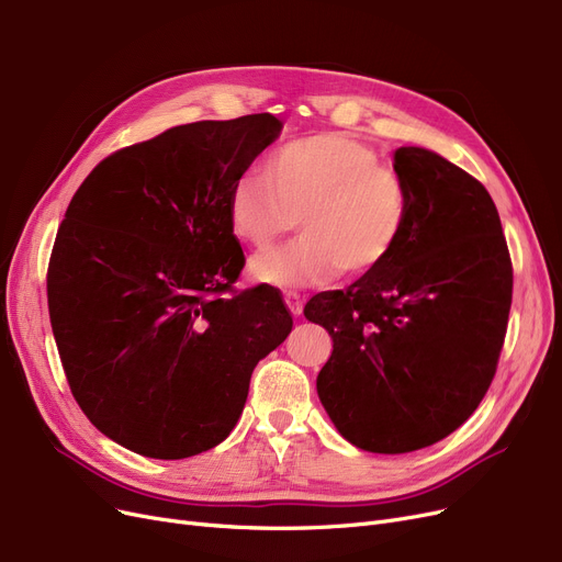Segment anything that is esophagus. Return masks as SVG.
Instances as JSON below:
<instances>
[{
	"label": "esophagus",
	"instance_id": "1",
	"mask_svg": "<svg viewBox=\"0 0 562 562\" xmlns=\"http://www.w3.org/2000/svg\"><path fill=\"white\" fill-rule=\"evenodd\" d=\"M284 303H286L289 312L294 314V316L303 314V299L299 294H294V291H289V294H284Z\"/></svg>",
	"mask_w": 562,
	"mask_h": 562
}]
</instances>
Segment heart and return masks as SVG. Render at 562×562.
<instances>
[{"instance_id":"heart-1","label":"heart","mask_w":562,"mask_h":562,"mask_svg":"<svg viewBox=\"0 0 562 562\" xmlns=\"http://www.w3.org/2000/svg\"><path fill=\"white\" fill-rule=\"evenodd\" d=\"M232 234L266 248L296 227L303 236L257 255L248 276L276 289H307L341 271L368 276L383 266L408 225V188L374 146L345 133L289 139L266 172L240 175L227 198Z\"/></svg>"}]
</instances>
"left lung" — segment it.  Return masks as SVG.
Listing matches in <instances>:
<instances>
[{"instance_id":"1","label":"left lung","mask_w":562,"mask_h":562,"mask_svg":"<svg viewBox=\"0 0 562 562\" xmlns=\"http://www.w3.org/2000/svg\"><path fill=\"white\" fill-rule=\"evenodd\" d=\"M408 225L383 266L324 291L305 319L333 337L316 393L360 450L413 452L467 423L496 374L512 261L486 188L423 146H400Z\"/></svg>"}]
</instances>
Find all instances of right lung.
Here are the masks:
<instances>
[{
  "label": "right lung",
  "instance_id": "1",
  "mask_svg": "<svg viewBox=\"0 0 562 562\" xmlns=\"http://www.w3.org/2000/svg\"><path fill=\"white\" fill-rule=\"evenodd\" d=\"M280 131L268 112L169 128L72 194L47 307L70 393L114 443L151 459L223 443L257 362L291 333L273 286L227 296L246 263L229 190Z\"/></svg>",
  "mask_w": 562,
  "mask_h": 562
}]
</instances>
